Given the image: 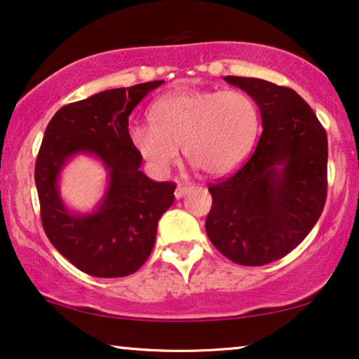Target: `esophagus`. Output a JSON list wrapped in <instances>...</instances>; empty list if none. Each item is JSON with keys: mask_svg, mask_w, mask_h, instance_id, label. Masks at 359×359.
I'll return each mask as SVG.
<instances>
[{"mask_svg": "<svg viewBox=\"0 0 359 359\" xmlns=\"http://www.w3.org/2000/svg\"><path fill=\"white\" fill-rule=\"evenodd\" d=\"M193 188V184H178V188H176V191H175V196H176V199H180V198H183V196L188 193V191Z\"/></svg>", "mask_w": 359, "mask_h": 359, "instance_id": "34e87169", "label": "esophagus"}]
</instances>
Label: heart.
<instances>
[{
    "label": "heart",
    "instance_id": "obj_1",
    "mask_svg": "<svg viewBox=\"0 0 359 359\" xmlns=\"http://www.w3.org/2000/svg\"><path fill=\"white\" fill-rule=\"evenodd\" d=\"M150 126L130 129V142L156 171L178 161L219 178L237 170L259 132V107L242 90H184L161 96L149 111Z\"/></svg>",
    "mask_w": 359,
    "mask_h": 359
}]
</instances>
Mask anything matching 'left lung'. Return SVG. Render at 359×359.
Segmentation results:
<instances>
[{
  "instance_id": "obj_1",
  "label": "left lung",
  "mask_w": 359,
  "mask_h": 359,
  "mask_svg": "<svg viewBox=\"0 0 359 359\" xmlns=\"http://www.w3.org/2000/svg\"><path fill=\"white\" fill-rule=\"evenodd\" d=\"M252 95L263 132L252 156L209 184L205 232L224 257L262 266L292 252L320 217L327 199V132L311 106L287 86L225 76Z\"/></svg>"
}]
</instances>
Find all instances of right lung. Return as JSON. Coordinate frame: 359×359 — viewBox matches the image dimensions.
<instances>
[{"instance_id": "1", "label": "right lung", "mask_w": 359, "mask_h": 359, "mask_svg": "<svg viewBox=\"0 0 359 359\" xmlns=\"http://www.w3.org/2000/svg\"><path fill=\"white\" fill-rule=\"evenodd\" d=\"M161 83L114 88L72 102L46 129L34 173L42 227L53 247L91 276L135 273L150 257L158 220L175 201V183H156L142 173V156L129 135L130 112ZM78 153L97 156L110 175L105 198L91 215L70 213L57 194L62 165Z\"/></svg>"}]
</instances>
